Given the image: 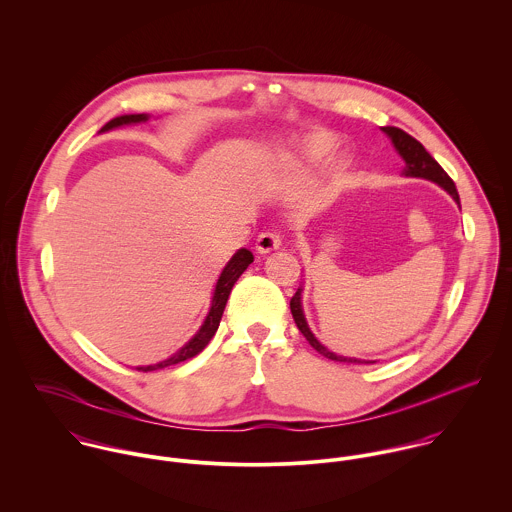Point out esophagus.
Instances as JSON below:
<instances>
[{"label":"esophagus","instance_id":"34e87169","mask_svg":"<svg viewBox=\"0 0 512 512\" xmlns=\"http://www.w3.org/2000/svg\"><path fill=\"white\" fill-rule=\"evenodd\" d=\"M278 246H280V234L278 232L266 230V232L258 234V238H256V250L260 254H268L272 250H278Z\"/></svg>","mask_w":512,"mask_h":512}]
</instances>
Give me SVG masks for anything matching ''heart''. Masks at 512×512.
I'll list each match as a JSON object with an SVG mask.
<instances>
[{
    "label": "heart",
    "instance_id": "1",
    "mask_svg": "<svg viewBox=\"0 0 512 512\" xmlns=\"http://www.w3.org/2000/svg\"><path fill=\"white\" fill-rule=\"evenodd\" d=\"M335 147V138L329 136V134H313L307 144H305V151L313 157H319L327 151H331Z\"/></svg>",
    "mask_w": 512,
    "mask_h": 512
}]
</instances>
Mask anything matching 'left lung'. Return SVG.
<instances>
[{"label": "left lung", "mask_w": 512, "mask_h": 512, "mask_svg": "<svg viewBox=\"0 0 512 512\" xmlns=\"http://www.w3.org/2000/svg\"><path fill=\"white\" fill-rule=\"evenodd\" d=\"M382 132H386L392 140L394 147L398 149V153L404 157L406 161V167H404V175L406 177H422V179H430L434 183L441 185L453 199L455 203L459 205V195H457V189H455V183L453 179L443 171V167L439 165L438 161L426 151V147L422 146L416 138H412L410 134H406L404 130L400 128H394V126H384ZM290 309H292L293 321L297 325V329L303 333V337L309 341V345L321 353L323 357L331 359V361H339V363H353V365H370V361H361V359H347V357H337L335 353H331L329 349H325L315 337L313 333L309 331L307 323H305V317H303V309H301V290L293 293L292 299H290Z\"/></svg>", "instance_id": "1"}]
</instances>
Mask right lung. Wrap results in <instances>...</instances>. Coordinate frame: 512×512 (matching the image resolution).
<instances>
[{
    "mask_svg": "<svg viewBox=\"0 0 512 512\" xmlns=\"http://www.w3.org/2000/svg\"><path fill=\"white\" fill-rule=\"evenodd\" d=\"M147 122L146 114H130V116H118L114 120H110L100 132H106V130H112V128H118V126H124V124H144ZM254 262V256L250 250L246 248H240L232 260L224 266L222 274H220L219 282H217V288H215V295H213V305H211V311L203 323V327L199 329V333L181 349L177 351L171 359L163 361V363H157L153 366H140L138 370H157V368H165V366L179 365L183 361H189L193 357H197L209 343L211 339L215 337L217 329H219L220 317H222V311L226 307V299L230 295V290L234 286V282L242 276V272Z\"/></svg>",
    "mask_w": 512,
    "mask_h": 512,
    "instance_id": "right-lung-1",
    "label": "right lung"
}]
</instances>
